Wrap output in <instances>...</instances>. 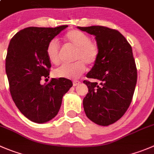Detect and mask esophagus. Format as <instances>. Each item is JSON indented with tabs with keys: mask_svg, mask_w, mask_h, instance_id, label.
I'll return each instance as SVG.
<instances>
[{
	"mask_svg": "<svg viewBox=\"0 0 154 154\" xmlns=\"http://www.w3.org/2000/svg\"><path fill=\"white\" fill-rule=\"evenodd\" d=\"M80 82L79 81H77V80H75V81H73V82H72V84H73V86H77V85H79L80 84Z\"/></svg>",
	"mask_w": 154,
	"mask_h": 154,
	"instance_id": "esophagus-1",
	"label": "esophagus"
}]
</instances>
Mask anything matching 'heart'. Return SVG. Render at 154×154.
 <instances>
[{"instance_id":"heart-1","label":"heart","mask_w":154,"mask_h":154,"mask_svg":"<svg viewBox=\"0 0 154 154\" xmlns=\"http://www.w3.org/2000/svg\"><path fill=\"white\" fill-rule=\"evenodd\" d=\"M64 40L75 51L73 63L63 64L54 71V75L57 78L75 79L79 78L86 69V64L93 66L97 60L99 48L97 45L91 42L88 35L79 30H70L64 36ZM47 57L51 64L58 65L60 62V49L55 40H53L47 47Z\"/></svg>"}]
</instances>
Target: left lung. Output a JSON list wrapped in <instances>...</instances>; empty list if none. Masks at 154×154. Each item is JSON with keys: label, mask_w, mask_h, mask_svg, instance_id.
<instances>
[{"label": "left lung", "mask_w": 154, "mask_h": 154, "mask_svg": "<svg viewBox=\"0 0 154 154\" xmlns=\"http://www.w3.org/2000/svg\"><path fill=\"white\" fill-rule=\"evenodd\" d=\"M95 36L99 56L84 81L88 92L83 99L86 116L97 125L106 126L119 119L131 103L137 83L132 49L119 31L100 26L79 27Z\"/></svg>", "instance_id": "obj_1"}]
</instances>
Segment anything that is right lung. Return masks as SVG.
Masks as SVG:
<instances>
[{"instance_id":"obj_1","label":"right lung","mask_w":154,"mask_h":154,"mask_svg":"<svg viewBox=\"0 0 154 154\" xmlns=\"http://www.w3.org/2000/svg\"><path fill=\"white\" fill-rule=\"evenodd\" d=\"M68 26L56 28L29 27L18 32L9 44L6 73L13 100L20 112L32 122L45 123L57 115L63 95L72 86L69 79L49 78L51 63L47 47Z\"/></svg>"}]
</instances>
